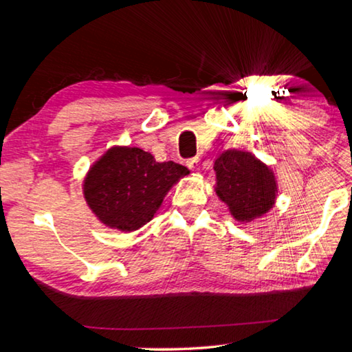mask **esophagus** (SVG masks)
Masks as SVG:
<instances>
[{"label":"esophagus","mask_w":352,"mask_h":352,"mask_svg":"<svg viewBox=\"0 0 352 352\" xmlns=\"http://www.w3.org/2000/svg\"><path fill=\"white\" fill-rule=\"evenodd\" d=\"M199 163H200V158L199 157L190 158V160H188V162H186L189 169H199Z\"/></svg>","instance_id":"esophagus-1"}]
</instances>
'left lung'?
Wrapping results in <instances>:
<instances>
[{"instance_id":"obj_1","label":"left lung","mask_w":352,"mask_h":352,"mask_svg":"<svg viewBox=\"0 0 352 352\" xmlns=\"http://www.w3.org/2000/svg\"><path fill=\"white\" fill-rule=\"evenodd\" d=\"M214 170L216 194L239 222H252L275 205V175L253 153L236 148L226 151L214 162Z\"/></svg>"}]
</instances>
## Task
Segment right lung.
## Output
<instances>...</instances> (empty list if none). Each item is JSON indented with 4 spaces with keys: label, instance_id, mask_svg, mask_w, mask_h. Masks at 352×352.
Instances as JSON below:
<instances>
[{
    "label": "right lung",
    "instance_id": "right-lung-1",
    "mask_svg": "<svg viewBox=\"0 0 352 352\" xmlns=\"http://www.w3.org/2000/svg\"><path fill=\"white\" fill-rule=\"evenodd\" d=\"M188 174L184 166L158 163L142 148L116 146L88 170L83 195L100 222L130 233L151 222L169 189Z\"/></svg>",
    "mask_w": 352,
    "mask_h": 352
}]
</instances>
